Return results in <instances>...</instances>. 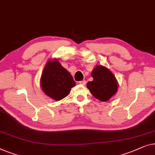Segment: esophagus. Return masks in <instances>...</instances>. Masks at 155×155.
Instances as JSON below:
<instances>
[{
  "label": "esophagus",
  "instance_id": "1",
  "mask_svg": "<svg viewBox=\"0 0 155 155\" xmlns=\"http://www.w3.org/2000/svg\"><path fill=\"white\" fill-rule=\"evenodd\" d=\"M79 84H81V85H85L86 84V81L85 80H83V81H79Z\"/></svg>",
  "mask_w": 155,
  "mask_h": 155
}]
</instances>
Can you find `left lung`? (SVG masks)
Returning a JSON list of instances; mask_svg holds the SVG:
<instances>
[{"label": "left lung", "instance_id": "obj_1", "mask_svg": "<svg viewBox=\"0 0 155 155\" xmlns=\"http://www.w3.org/2000/svg\"><path fill=\"white\" fill-rule=\"evenodd\" d=\"M92 81L87 83L91 94L102 102L107 101L117 93L118 84L113 74L106 67L97 65L93 69Z\"/></svg>", "mask_w": 155, "mask_h": 155}]
</instances>
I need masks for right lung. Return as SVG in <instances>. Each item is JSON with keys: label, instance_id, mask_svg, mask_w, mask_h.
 Listing matches in <instances>:
<instances>
[{"label": "right lung", "instance_id": "1", "mask_svg": "<svg viewBox=\"0 0 155 155\" xmlns=\"http://www.w3.org/2000/svg\"><path fill=\"white\" fill-rule=\"evenodd\" d=\"M76 85L70 73L58 60L48 61L43 69L41 86L43 92L56 101L67 97Z\"/></svg>", "mask_w": 155, "mask_h": 155}]
</instances>
